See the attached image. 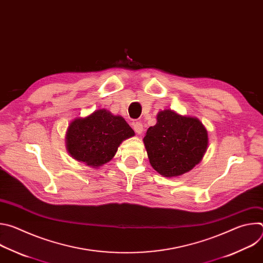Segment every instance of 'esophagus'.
<instances>
[{"label": "esophagus", "mask_w": 263, "mask_h": 263, "mask_svg": "<svg viewBox=\"0 0 263 263\" xmlns=\"http://www.w3.org/2000/svg\"><path fill=\"white\" fill-rule=\"evenodd\" d=\"M133 129H134V131H135L137 134H141L142 131H143V126H142V124H141L140 122H135V123L133 124Z\"/></svg>", "instance_id": "obj_1"}]
</instances>
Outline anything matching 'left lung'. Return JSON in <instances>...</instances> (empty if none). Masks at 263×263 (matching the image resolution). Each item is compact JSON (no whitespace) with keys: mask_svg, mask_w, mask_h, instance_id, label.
Returning <instances> with one entry per match:
<instances>
[{"mask_svg":"<svg viewBox=\"0 0 263 263\" xmlns=\"http://www.w3.org/2000/svg\"><path fill=\"white\" fill-rule=\"evenodd\" d=\"M143 142L153 168L164 177H176L201 161L208 135L199 120L163 110L157 116V124L147 129Z\"/></svg>","mask_w":263,"mask_h":263,"instance_id":"8db88e82","label":"left lung"}]
</instances>
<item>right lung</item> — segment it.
I'll list each match as a JSON object with an SVG mask.
<instances>
[{
    "label": "right lung",
    "mask_w": 263,
    "mask_h": 263,
    "mask_svg": "<svg viewBox=\"0 0 263 263\" xmlns=\"http://www.w3.org/2000/svg\"><path fill=\"white\" fill-rule=\"evenodd\" d=\"M133 135L134 131L122 117L101 109L69 125L66 146L74 159L101 166L114 158L123 140Z\"/></svg>",
    "instance_id": "1"
}]
</instances>
